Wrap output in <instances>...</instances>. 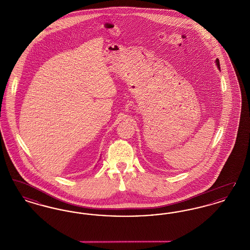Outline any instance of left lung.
<instances>
[{
    "instance_id": "1",
    "label": "left lung",
    "mask_w": 250,
    "mask_h": 250,
    "mask_svg": "<svg viewBox=\"0 0 250 250\" xmlns=\"http://www.w3.org/2000/svg\"><path fill=\"white\" fill-rule=\"evenodd\" d=\"M215 63H216V65H217V67H218V69H220V63H219V60H218V59L215 60Z\"/></svg>"
}]
</instances>
